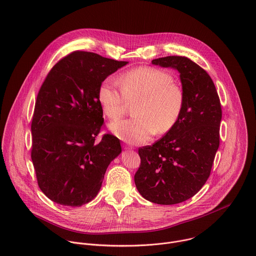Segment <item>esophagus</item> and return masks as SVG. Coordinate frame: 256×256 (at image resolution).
<instances>
[{"label":"esophagus","instance_id":"esophagus-1","mask_svg":"<svg viewBox=\"0 0 256 256\" xmlns=\"http://www.w3.org/2000/svg\"><path fill=\"white\" fill-rule=\"evenodd\" d=\"M124 148L126 150H132V146H130V144H124Z\"/></svg>","mask_w":256,"mask_h":256}]
</instances>
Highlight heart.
Wrapping results in <instances>:
<instances>
[{
    "mask_svg": "<svg viewBox=\"0 0 256 256\" xmlns=\"http://www.w3.org/2000/svg\"><path fill=\"white\" fill-rule=\"evenodd\" d=\"M120 85L112 77L99 86L98 101L103 114L112 120L120 118L128 104L134 103L132 118L116 122L110 130L122 140L140 144L156 132H168L177 124L184 106V92L169 72L138 66L120 76Z\"/></svg>",
    "mask_w": 256,
    "mask_h": 256,
    "instance_id": "b5f03b06",
    "label": "heart"
}]
</instances>
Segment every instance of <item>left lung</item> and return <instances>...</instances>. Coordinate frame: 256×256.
<instances>
[{
	"label": "left lung",
	"mask_w": 256,
	"mask_h": 256,
	"mask_svg": "<svg viewBox=\"0 0 256 256\" xmlns=\"http://www.w3.org/2000/svg\"><path fill=\"white\" fill-rule=\"evenodd\" d=\"M152 64L179 72L184 106L172 130L152 146L138 148L134 184L144 198L175 204L198 194L210 174L220 144L222 107L212 78L190 58L169 56Z\"/></svg>",
	"instance_id": "1"
}]
</instances>
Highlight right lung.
<instances>
[{"label": "right lung", "mask_w": 256, "mask_h": 256, "mask_svg": "<svg viewBox=\"0 0 256 256\" xmlns=\"http://www.w3.org/2000/svg\"><path fill=\"white\" fill-rule=\"evenodd\" d=\"M128 62L76 50L50 70L36 98L31 159L42 192L52 202L80 206L98 194L110 162L122 152L104 122L100 84Z\"/></svg>", "instance_id": "right-lung-1"}]
</instances>
